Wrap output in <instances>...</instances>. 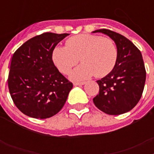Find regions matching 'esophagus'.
I'll return each mask as SVG.
<instances>
[{
    "label": "esophagus",
    "mask_w": 154,
    "mask_h": 154,
    "mask_svg": "<svg viewBox=\"0 0 154 154\" xmlns=\"http://www.w3.org/2000/svg\"><path fill=\"white\" fill-rule=\"evenodd\" d=\"M85 82H73V85H74L75 86H77V85H84Z\"/></svg>",
    "instance_id": "1"
}]
</instances>
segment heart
<instances>
[{
	"instance_id": "1",
	"label": "heart",
	"mask_w": 154,
	"mask_h": 154,
	"mask_svg": "<svg viewBox=\"0 0 154 154\" xmlns=\"http://www.w3.org/2000/svg\"><path fill=\"white\" fill-rule=\"evenodd\" d=\"M52 59L58 70L68 74L79 62L83 63L71 73L72 80H83L94 75L103 77L112 72L118 59V48L109 37L79 34L66 41V46L55 47Z\"/></svg>"
}]
</instances>
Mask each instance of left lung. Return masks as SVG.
Returning <instances> with one entry per match:
<instances>
[{"instance_id":"8db88e82","label":"left lung","mask_w":154,"mask_h":154,"mask_svg":"<svg viewBox=\"0 0 154 154\" xmlns=\"http://www.w3.org/2000/svg\"><path fill=\"white\" fill-rule=\"evenodd\" d=\"M115 42L118 48V59L110 73L97 81L99 94L94 105L109 115L129 112L136 106L143 93L146 71L141 51L126 37L109 29H98Z\"/></svg>"}]
</instances>
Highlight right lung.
Masks as SVG:
<instances>
[{
	"instance_id": "add662e5",
	"label": "right lung",
	"mask_w": 154,
	"mask_h": 154,
	"mask_svg": "<svg viewBox=\"0 0 154 154\" xmlns=\"http://www.w3.org/2000/svg\"><path fill=\"white\" fill-rule=\"evenodd\" d=\"M68 35L44 32L28 40L13 53L8 89L13 103L24 114L45 119L65 105L72 83L54 65L52 53Z\"/></svg>"
}]
</instances>
